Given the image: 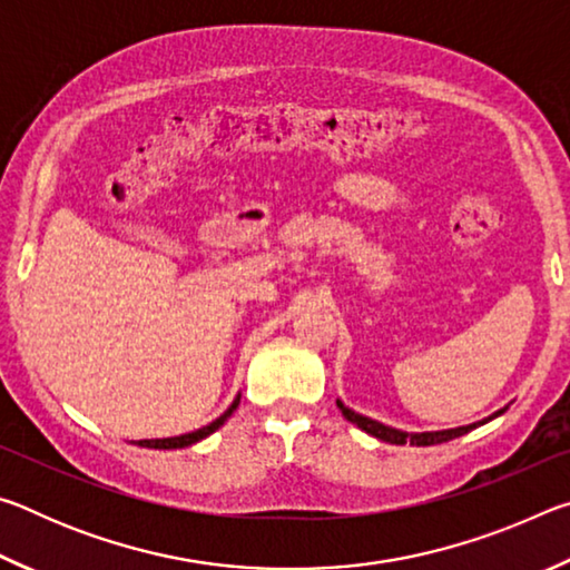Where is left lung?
Returning <instances> with one entry per match:
<instances>
[{"mask_svg": "<svg viewBox=\"0 0 570 570\" xmlns=\"http://www.w3.org/2000/svg\"><path fill=\"white\" fill-rule=\"evenodd\" d=\"M336 407L342 410V414L350 422H354L356 428L364 430L366 435L377 438L382 442H390V445H417V448H424V445H440V442H448V440H455L460 435H468L470 430L480 428V424L490 422L493 417H498V414H503L505 410H498L495 414H490L488 420H480V422H472V424H465V428H455V430H440V432H402V430H394V428H387V424H382L377 420L372 417H364V414H356L354 410L344 407V404L336 400Z\"/></svg>", "mask_w": 570, "mask_h": 570, "instance_id": "8db88e82", "label": "left lung"}]
</instances>
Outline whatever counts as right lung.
<instances>
[{"label":"right lung","mask_w":570,"mask_h":570,"mask_svg":"<svg viewBox=\"0 0 570 570\" xmlns=\"http://www.w3.org/2000/svg\"><path fill=\"white\" fill-rule=\"evenodd\" d=\"M238 400L240 397H236L234 400V404H230V407L220 414L218 420H214L210 424H206V428H200V430H196V432H188V435H178V438H163V440H138L135 442V445H140V448H153V450H176V448H188V445H193V442H198V440H204V438H208L210 432H216L220 424H224L230 414H234V410L238 407Z\"/></svg>","instance_id":"1"}]
</instances>
